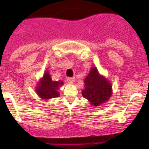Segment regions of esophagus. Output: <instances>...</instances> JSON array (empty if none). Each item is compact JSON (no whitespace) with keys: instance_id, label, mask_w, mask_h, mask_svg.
<instances>
[{"instance_id":"1","label":"esophagus","mask_w":149,"mask_h":149,"mask_svg":"<svg viewBox=\"0 0 149 149\" xmlns=\"http://www.w3.org/2000/svg\"><path fill=\"white\" fill-rule=\"evenodd\" d=\"M75 81V78L74 77H68L67 78V81L69 84H72L74 83Z\"/></svg>"}]
</instances>
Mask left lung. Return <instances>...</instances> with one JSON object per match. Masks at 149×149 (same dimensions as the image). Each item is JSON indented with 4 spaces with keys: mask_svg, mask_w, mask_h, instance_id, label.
<instances>
[{
    "mask_svg": "<svg viewBox=\"0 0 149 149\" xmlns=\"http://www.w3.org/2000/svg\"><path fill=\"white\" fill-rule=\"evenodd\" d=\"M84 82L85 89L82 91V96L88 99L92 105L100 106L110 98L112 86L105 77L99 74L96 68L91 69Z\"/></svg>",
    "mask_w": 149,
    "mask_h": 149,
    "instance_id": "left-lung-1",
    "label": "left lung"
}]
</instances>
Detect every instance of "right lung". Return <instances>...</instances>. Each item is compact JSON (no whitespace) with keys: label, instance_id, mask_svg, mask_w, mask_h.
I'll list each match as a JSON object with an SVG mask.
<instances>
[{"label":"right lung","instance_id":"1","mask_svg":"<svg viewBox=\"0 0 149 149\" xmlns=\"http://www.w3.org/2000/svg\"><path fill=\"white\" fill-rule=\"evenodd\" d=\"M63 82L61 81H52L49 74L47 71L43 75V77L41 79V81L36 88L37 94L43 99L49 100L52 97L59 96V93L57 92V89Z\"/></svg>","mask_w":149,"mask_h":149}]
</instances>
